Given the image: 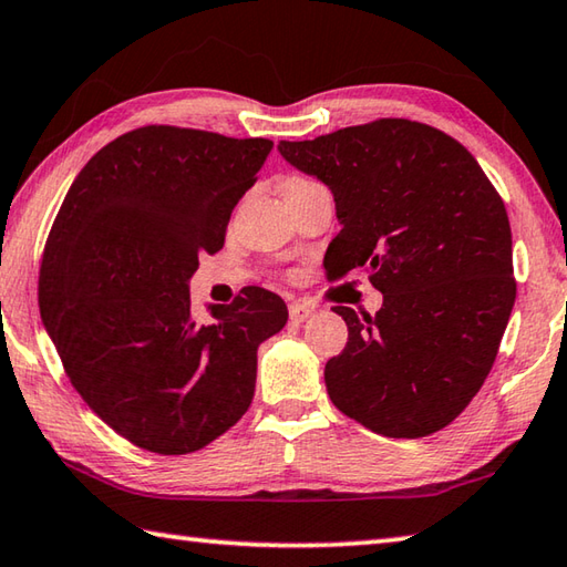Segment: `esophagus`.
<instances>
[{
    "label": "esophagus",
    "mask_w": 567,
    "mask_h": 567,
    "mask_svg": "<svg viewBox=\"0 0 567 567\" xmlns=\"http://www.w3.org/2000/svg\"><path fill=\"white\" fill-rule=\"evenodd\" d=\"M288 316H291L293 323H303V320L313 316V308H308L306 303H291L288 306Z\"/></svg>",
    "instance_id": "obj_1"
}]
</instances>
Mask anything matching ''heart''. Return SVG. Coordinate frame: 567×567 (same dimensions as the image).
I'll return each mask as SVG.
<instances>
[{"label": "heart", "instance_id": "1", "mask_svg": "<svg viewBox=\"0 0 567 567\" xmlns=\"http://www.w3.org/2000/svg\"><path fill=\"white\" fill-rule=\"evenodd\" d=\"M293 183H306V179L303 177H291L286 185H293Z\"/></svg>", "mask_w": 567, "mask_h": 567}]
</instances>
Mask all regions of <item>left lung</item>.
<instances>
[{"instance_id":"1","label":"left lung","mask_w":567,"mask_h":567,"mask_svg":"<svg viewBox=\"0 0 567 567\" xmlns=\"http://www.w3.org/2000/svg\"><path fill=\"white\" fill-rule=\"evenodd\" d=\"M279 153L336 197L328 279L365 271L382 293L375 316L336 306L348 343L326 362L330 400L394 440L444 430L482 390L516 301L504 199L462 143L408 117Z\"/></svg>"}]
</instances>
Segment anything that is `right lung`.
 Segmentation results:
<instances>
[{
  "label": "right lung",
  "mask_w": 567,
  "mask_h": 567,
  "mask_svg": "<svg viewBox=\"0 0 567 567\" xmlns=\"http://www.w3.org/2000/svg\"><path fill=\"white\" fill-rule=\"evenodd\" d=\"M274 143L143 125L101 147L63 197L39 269V311L83 402L141 450L179 456L249 410L256 348L286 326L247 286L212 320L187 291Z\"/></svg>",
  "instance_id": "add662e5"
}]
</instances>
